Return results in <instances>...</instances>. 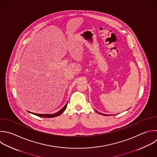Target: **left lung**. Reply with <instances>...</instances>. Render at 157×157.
I'll return each instance as SVG.
<instances>
[{
	"label": "left lung",
	"instance_id": "8db88e82",
	"mask_svg": "<svg viewBox=\"0 0 157 157\" xmlns=\"http://www.w3.org/2000/svg\"><path fill=\"white\" fill-rule=\"evenodd\" d=\"M98 112V113H100V114H101V115H105H105H105V114H103V113H100V112Z\"/></svg>",
	"mask_w": 157,
	"mask_h": 157
}]
</instances>
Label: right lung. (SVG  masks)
<instances>
[{"instance_id": "obj_1", "label": "right lung", "mask_w": 157, "mask_h": 157, "mask_svg": "<svg viewBox=\"0 0 157 157\" xmlns=\"http://www.w3.org/2000/svg\"><path fill=\"white\" fill-rule=\"evenodd\" d=\"M67 102L66 103V104L64 106L63 108H62L59 111H58V112L54 113V114H39V113H32V112H30L34 115H36L37 116H39V117H45V118H53V117H57V116H59L66 109L67 107Z\"/></svg>"}]
</instances>
